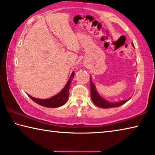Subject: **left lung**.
Masks as SVG:
<instances>
[{
  "label": "left lung",
  "mask_w": 155,
  "mask_h": 155,
  "mask_svg": "<svg viewBox=\"0 0 155 155\" xmlns=\"http://www.w3.org/2000/svg\"><path fill=\"white\" fill-rule=\"evenodd\" d=\"M132 46L134 47V45L132 43ZM91 77L90 76V88H91V101L94 104H96L97 107H101L103 109H109V108H114V107H117L121 106L122 104H124L127 103L128 101H129L130 98L127 100H123L121 101L118 102H110L107 100L104 99L103 97L101 96L98 91L96 90V85L91 79Z\"/></svg>",
  "instance_id": "left-lung-1"
}]
</instances>
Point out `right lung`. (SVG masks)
I'll use <instances>...</instances> for the list:
<instances>
[{"label": "right lung", "instance_id": "add662e5", "mask_svg": "<svg viewBox=\"0 0 155 155\" xmlns=\"http://www.w3.org/2000/svg\"><path fill=\"white\" fill-rule=\"evenodd\" d=\"M74 72H72L71 75L68 79L66 85H65V87L62 89L61 91H60L58 94H57L56 95L51 97L49 98L46 99H40V98H37L35 97H33L30 95L28 96H29V98L33 100V101L36 103L37 104H40L41 106L48 107V108H57V107H61L67 103L68 97H69V89L71 85V82L73 77H74Z\"/></svg>", "mask_w": 155, "mask_h": 155}]
</instances>
